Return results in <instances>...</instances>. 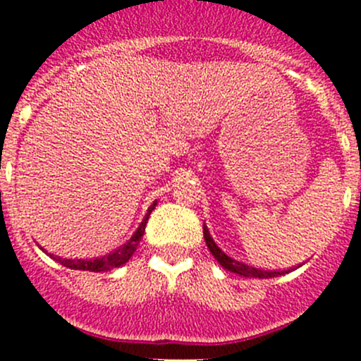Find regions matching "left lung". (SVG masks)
Segmentation results:
<instances>
[{"label":"left lung","instance_id":"8db88e82","mask_svg":"<svg viewBox=\"0 0 361 361\" xmlns=\"http://www.w3.org/2000/svg\"><path fill=\"white\" fill-rule=\"evenodd\" d=\"M204 241H206L207 248H209L211 253H213V257L220 262L221 267L227 269V271L231 272H235V274L239 276H245V278H274V276H283L288 272V271H264V269H255L251 267V265H246L243 264V262H238L234 260V258L227 257L224 251L214 245L213 238H211L209 231H207L206 227H204Z\"/></svg>","mask_w":361,"mask_h":361}]
</instances>
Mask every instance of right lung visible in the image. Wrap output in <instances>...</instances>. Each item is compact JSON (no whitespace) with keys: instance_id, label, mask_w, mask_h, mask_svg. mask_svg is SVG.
Returning <instances> with one entry per match:
<instances>
[{"instance_id":"1","label":"right lung","mask_w":361,"mask_h":361,"mask_svg":"<svg viewBox=\"0 0 361 361\" xmlns=\"http://www.w3.org/2000/svg\"><path fill=\"white\" fill-rule=\"evenodd\" d=\"M155 207V202L152 204L150 207H148V214L145 216V220L141 221V225L137 227V231L134 232L133 238L129 239V241L126 243V245L122 246V248L115 250L113 253L106 255V257H101V258H94V260H69V258H61V257H54V255H50L52 258H56L59 264H63L64 267H69V269H76V271H90V272H104V271H111V269H116L120 267V265L126 264L127 260H129L130 257H133V253L136 251L137 245H140L141 238H143L145 234V227H147V220L148 216H150L152 209Z\"/></svg>"}]
</instances>
